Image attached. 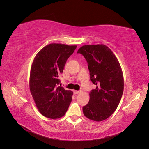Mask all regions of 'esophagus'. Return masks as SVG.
<instances>
[{
  "label": "esophagus",
  "instance_id": "1",
  "mask_svg": "<svg viewBox=\"0 0 149 149\" xmlns=\"http://www.w3.org/2000/svg\"><path fill=\"white\" fill-rule=\"evenodd\" d=\"M73 92H74V94H79V93H81V91H76V90H74Z\"/></svg>",
  "mask_w": 149,
  "mask_h": 149
}]
</instances>
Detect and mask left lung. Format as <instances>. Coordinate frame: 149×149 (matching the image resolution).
Listing matches in <instances>:
<instances>
[{
    "label": "left lung",
    "instance_id": "1",
    "mask_svg": "<svg viewBox=\"0 0 149 149\" xmlns=\"http://www.w3.org/2000/svg\"><path fill=\"white\" fill-rule=\"evenodd\" d=\"M86 60L90 80L96 88L89 93L88 104L83 107L84 115L94 121H102L114 113L124 91V77L119 62L105 45H83L78 50Z\"/></svg>",
    "mask_w": 149,
    "mask_h": 149
}]
</instances>
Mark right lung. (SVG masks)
Segmentation results:
<instances>
[{
  "instance_id": "add662e5",
  "label": "right lung",
  "mask_w": 149,
  "mask_h": 149,
  "mask_svg": "<svg viewBox=\"0 0 149 149\" xmlns=\"http://www.w3.org/2000/svg\"><path fill=\"white\" fill-rule=\"evenodd\" d=\"M76 45L51 43L36 55L31 65L29 86L38 110L46 118L63 116L72 100L73 91L58 86L66 60Z\"/></svg>"
}]
</instances>
